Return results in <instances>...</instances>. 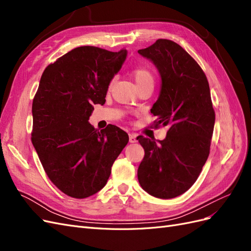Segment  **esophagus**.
<instances>
[{"instance_id":"1","label":"esophagus","mask_w":251,"mask_h":251,"mask_svg":"<svg viewBox=\"0 0 251 251\" xmlns=\"http://www.w3.org/2000/svg\"><path fill=\"white\" fill-rule=\"evenodd\" d=\"M128 140H130L131 143H134V142L137 141V140H136V134H134V133L128 134Z\"/></svg>"}]
</instances>
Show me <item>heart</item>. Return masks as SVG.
Here are the masks:
<instances>
[{
	"label": "heart",
	"instance_id": "b5f03b06",
	"mask_svg": "<svg viewBox=\"0 0 251 251\" xmlns=\"http://www.w3.org/2000/svg\"><path fill=\"white\" fill-rule=\"evenodd\" d=\"M132 75L137 87H141L148 83H153L154 85V76L151 72L146 67H138L135 68L132 71Z\"/></svg>",
	"mask_w": 251,
	"mask_h": 251
}]
</instances>
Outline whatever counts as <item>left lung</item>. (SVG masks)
Wrapping results in <instances>:
<instances>
[{"label":"left lung","instance_id":"left-lung-1","mask_svg":"<svg viewBox=\"0 0 251 251\" xmlns=\"http://www.w3.org/2000/svg\"><path fill=\"white\" fill-rule=\"evenodd\" d=\"M138 53L160 74V94L151 113L157 116L155 127L169 128L163 140L137 137L144 149L138 181L150 195L172 199L191 188L209 155L216 118L209 85L198 63L177 43L160 39Z\"/></svg>","mask_w":251,"mask_h":251}]
</instances>
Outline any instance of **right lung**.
<instances>
[{
    "mask_svg": "<svg viewBox=\"0 0 251 251\" xmlns=\"http://www.w3.org/2000/svg\"><path fill=\"white\" fill-rule=\"evenodd\" d=\"M126 54V49L77 47L43 72L32 102L31 141L52 183L72 198L100 192L128 142L116 126L98 131L89 123Z\"/></svg>",
    "mask_w": 251,
    "mask_h": 251,
    "instance_id": "right-lung-1",
    "label": "right lung"
}]
</instances>
